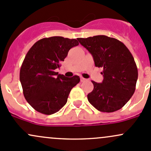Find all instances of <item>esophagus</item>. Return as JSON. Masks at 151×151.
Wrapping results in <instances>:
<instances>
[{
	"label": "esophagus",
	"instance_id": "obj_1",
	"mask_svg": "<svg viewBox=\"0 0 151 151\" xmlns=\"http://www.w3.org/2000/svg\"><path fill=\"white\" fill-rule=\"evenodd\" d=\"M86 81V79L84 78H83V77L81 78V82H84V81Z\"/></svg>",
	"mask_w": 151,
	"mask_h": 151
}]
</instances>
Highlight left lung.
Returning a JSON list of instances; mask_svg holds the SVG:
<instances>
[{
    "label": "left lung",
    "instance_id": "1",
    "mask_svg": "<svg viewBox=\"0 0 151 151\" xmlns=\"http://www.w3.org/2000/svg\"><path fill=\"white\" fill-rule=\"evenodd\" d=\"M77 40L92 55L96 67L103 68V81H92L88 101L102 112L120 109L133 95L138 77L131 52L122 42L105 35Z\"/></svg>",
    "mask_w": 151,
    "mask_h": 151
}]
</instances>
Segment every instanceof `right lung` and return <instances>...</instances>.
Returning <instances> with one entry per match:
<instances>
[{
    "label": "right lung",
    "instance_id": "1",
    "mask_svg": "<svg viewBox=\"0 0 151 151\" xmlns=\"http://www.w3.org/2000/svg\"><path fill=\"white\" fill-rule=\"evenodd\" d=\"M75 39L51 37L37 41L26 55L20 70V81L27 102L42 114L56 113L67 102L71 89L80 81L78 76L67 78L55 69L78 46Z\"/></svg>",
    "mask_w": 151,
    "mask_h": 151
}]
</instances>
